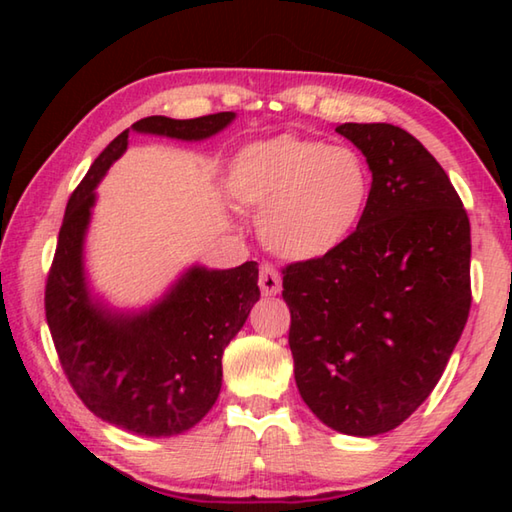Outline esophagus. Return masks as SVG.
<instances>
[{"instance_id":"esophagus-1","label":"esophagus","mask_w":512,"mask_h":512,"mask_svg":"<svg viewBox=\"0 0 512 512\" xmlns=\"http://www.w3.org/2000/svg\"><path fill=\"white\" fill-rule=\"evenodd\" d=\"M259 289H262L264 296H277L282 291L280 273L271 264H264L259 268Z\"/></svg>"}]
</instances>
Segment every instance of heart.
Masks as SVG:
<instances>
[{"label":"heart","mask_w":512,"mask_h":512,"mask_svg":"<svg viewBox=\"0 0 512 512\" xmlns=\"http://www.w3.org/2000/svg\"><path fill=\"white\" fill-rule=\"evenodd\" d=\"M232 198L259 216L273 255L311 262L341 248L366 212L370 171L348 146L277 135L241 149L228 171Z\"/></svg>","instance_id":"b5f03b06"}]
</instances>
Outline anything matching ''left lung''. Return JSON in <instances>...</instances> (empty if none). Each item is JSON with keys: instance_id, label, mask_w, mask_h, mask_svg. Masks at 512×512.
<instances>
[{"instance_id": "obj_1", "label": "left lung", "mask_w": 512, "mask_h": 512, "mask_svg": "<svg viewBox=\"0 0 512 512\" xmlns=\"http://www.w3.org/2000/svg\"><path fill=\"white\" fill-rule=\"evenodd\" d=\"M372 185L334 253L284 268L300 397L320 422L377 436L427 400L472 305L470 219L445 169L393 124H341Z\"/></svg>"}]
</instances>
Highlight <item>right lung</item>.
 <instances>
[{
	"mask_svg": "<svg viewBox=\"0 0 512 512\" xmlns=\"http://www.w3.org/2000/svg\"><path fill=\"white\" fill-rule=\"evenodd\" d=\"M235 112L196 119L146 117L117 135L69 196L45 289V314L60 366L97 418L140 436H176L212 409L221 391V357L259 300L257 262L237 268L192 266L142 311H115L92 298L83 241L110 164L128 133L198 142L223 131Z\"/></svg>",
	"mask_w": 512,
	"mask_h": 512,
	"instance_id": "1",
	"label": "right lung"
}]
</instances>
